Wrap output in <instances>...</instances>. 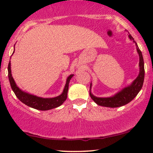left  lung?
<instances>
[{
	"label": "left lung",
	"instance_id": "1",
	"mask_svg": "<svg viewBox=\"0 0 153 153\" xmlns=\"http://www.w3.org/2000/svg\"><path fill=\"white\" fill-rule=\"evenodd\" d=\"M129 37L131 40H134V38L131 37V35H129ZM134 42L137 47V51L139 55L140 72L139 76H137V78L133 81V83L129 86L125 88L124 89H123L118 93L116 94L114 96L111 97H97L95 96H94L91 92V86H90V96L93 100V101L96 104H97L98 105L111 108L119 107V106H124L127 103H129V102H130L137 95V94L139 93V91H141L143 84L144 75H145L144 62L141 50L138 47L137 42Z\"/></svg>",
	"mask_w": 153,
	"mask_h": 153
}]
</instances>
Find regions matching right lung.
<instances>
[{
    "mask_svg": "<svg viewBox=\"0 0 153 153\" xmlns=\"http://www.w3.org/2000/svg\"><path fill=\"white\" fill-rule=\"evenodd\" d=\"M14 53V52H13ZM8 77L10 83V85L12 91H14L16 97L20 100L21 102L26 104V105L32 107L33 108L41 111H47L58 107L61 105L63 102L65 101L68 96V91L69 87V83L73 75H70L67 79L66 84L63 90V92L61 95L58 97L53 98H42L37 97V96L30 95V94L24 93L16 86L15 82H14L13 77L12 76L11 74V68H10V62L8 64Z\"/></svg>",
    "mask_w": 153,
    "mask_h": 153,
    "instance_id": "right-lung-1",
    "label": "right lung"
}]
</instances>
